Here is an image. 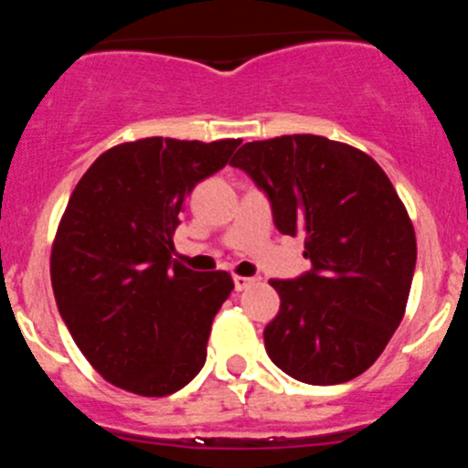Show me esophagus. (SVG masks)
Instances as JSON below:
<instances>
[{
  "label": "esophagus",
  "instance_id": "obj_1",
  "mask_svg": "<svg viewBox=\"0 0 468 468\" xmlns=\"http://www.w3.org/2000/svg\"><path fill=\"white\" fill-rule=\"evenodd\" d=\"M255 279H248V276H234V285H237V291H246L248 285H253Z\"/></svg>",
  "mask_w": 468,
  "mask_h": 468
}]
</instances>
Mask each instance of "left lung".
<instances>
[{
  "mask_svg": "<svg viewBox=\"0 0 468 468\" xmlns=\"http://www.w3.org/2000/svg\"><path fill=\"white\" fill-rule=\"evenodd\" d=\"M231 166L267 192L281 234L304 237L312 271L271 279L281 297L264 346L285 375L342 384L373 366L403 321L415 227L373 156L324 135L246 143Z\"/></svg>",
  "mask_w": 468,
  "mask_h": 468,
  "instance_id": "8db88e82",
  "label": "left lung"
}]
</instances>
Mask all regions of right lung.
Masks as SVG:
<instances>
[{"label": "right lung", "mask_w": 468, "mask_h": 468, "mask_svg": "<svg viewBox=\"0 0 468 468\" xmlns=\"http://www.w3.org/2000/svg\"><path fill=\"white\" fill-rule=\"evenodd\" d=\"M239 144L122 143L74 187L51 248L53 295L86 361L114 387L159 399L204 367L210 325L234 281L171 262L173 231L187 194Z\"/></svg>", "instance_id": "add662e5"}]
</instances>
